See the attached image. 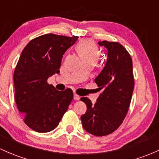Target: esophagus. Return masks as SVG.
<instances>
[{
	"mask_svg": "<svg viewBox=\"0 0 159 159\" xmlns=\"http://www.w3.org/2000/svg\"><path fill=\"white\" fill-rule=\"evenodd\" d=\"M73 98H74L75 100H79L80 99V97L78 95H77L76 93L74 94V97H73Z\"/></svg>",
	"mask_w": 159,
	"mask_h": 159,
	"instance_id": "34e87169",
	"label": "esophagus"
}]
</instances>
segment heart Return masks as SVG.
Masks as SVG:
<instances>
[{
    "label": "heart",
    "instance_id": "heart-1",
    "mask_svg": "<svg viewBox=\"0 0 159 159\" xmlns=\"http://www.w3.org/2000/svg\"><path fill=\"white\" fill-rule=\"evenodd\" d=\"M76 50L83 62H92L96 64L99 57V50L93 41L84 40L77 45Z\"/></svg>",
    "mask_w": 159,
    "mask_h": 159
}]
</instances>
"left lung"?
<instances>
[{
	"label": "left lung",
	"mask_w": 159,
	"mask_h": 159,
	"mask_svg": "<svg viewBox=\"0 0 159 159\" xmlns=\"http://www.w3.org/2000/svg\"><path fill=\"white\" fill-rule=\"evenodd\" d=\"M107 50V61L95 79L102 92L93 104L81 97L87 111L81 116L84 129L94 136H106L121 125L128 113L134 88L133 64L130 54L117 42L99 41Z\"/></svg>",
	"instance_id": "obj_1"
}]
</instances>
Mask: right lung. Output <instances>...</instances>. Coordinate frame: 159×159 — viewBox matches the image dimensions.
I'll list each match as a JSON object with an SVG mask.
<instances>
[{
  "instance_id": "obj_1",
  "label": "right lung",
  "mask_w": 159,
  "mask_h": 159,
  "mask_svg": "<svg viewBox=\"0 0 159 159\" xmlns=\"http://www.w3.org/2000/svg\"><path fill=\"white\" fill-rule=\"evenodd\" d=\"M78 37L46 34L31 41L21 53L13 74L15 100L29 128L46 133L58 126L73 99V92L56 90L48 79L59 74L63 54Z\"/></svg>"
}]
</instances>
